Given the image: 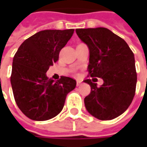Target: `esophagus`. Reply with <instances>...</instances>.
Instances as JSON below:
<instances>
[{
  "mask_svg": "<svg viewBox=\"0 0 147 147\" xmlns=\"http://www.w3.org/2000/svg\"><path fill=\"white\" fill-rule=\"evenodd\" d=\"M81 83H82V82H81L80 80H76V85H77V86H80V85H81Z\"/></svg>",
  "mask_w": 147,
  "mask_h": 147,
  "instance_id": "1",
  "label": "esophagus"
}]
</instances>
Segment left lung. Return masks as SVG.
<instances>
[{"instance_id":"8db88e82","label":"left lung","mask_w":147,"mask_h":147,"mask_svg":"<svg viewBox=\"0 0 147 147\" xmlns=\"http://www.w3.org/2000/svg\"><path fill=\"white\" fill-rule=\"evenodd\" d=\"M78 37L89 48L88 71L104 83L98 87L90 80L91 90L84 98L86 110L101 120H113L129 107L136 93L135 57L127 42L105 27L76 29Z\"/></svg>"}]
</instances>
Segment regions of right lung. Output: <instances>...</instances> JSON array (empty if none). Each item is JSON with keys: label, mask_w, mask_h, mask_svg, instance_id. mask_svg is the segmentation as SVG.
<instances>
[{"label": "right lung", "mask_w": 147, "mask_h": 147, "mask_svg": "<svg viewBox=\"0 0 147 147\" xmlns=\"http://www.w3.org/2000/svg\"><path fill=\"white\" fill-rule=\"evenodd\" d=\"M74 33V29L41 30L26 39L15 54L11 84L15 101L22 113L33 120L44 121L63 109L66 96L76 81L61 76L57 81L46 76L49 67Z\"/></svg>", "instance_id": "obj_1"}]
</instances>
